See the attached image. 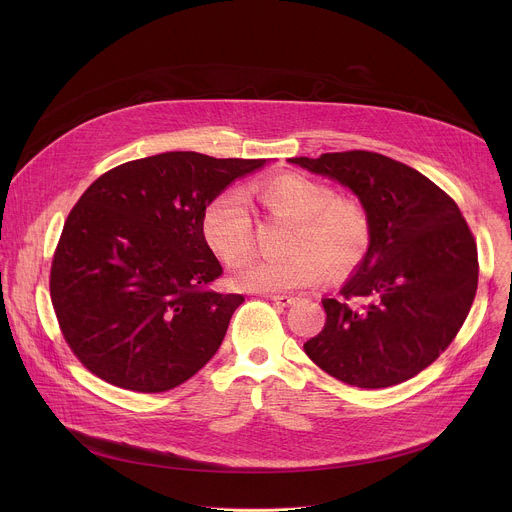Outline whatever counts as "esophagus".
Returning a JSON list of instances; mask_svg holds the SVG:
<instances>
[{
	"label": "esophagus",
	"instance_id": "obj_1",
	"mask_svg": "<svg viewBox=\"0 0 512 512\" xmlns=\"http://www.w3.org/2000/svg\"><path fill=\"white\" fill-rule=\"evenodd\" d=\"M269 298L279 306H291L300 300V296H285V294H271Z\"/></svg>",
	"mask_w": 512,
	"mask_h": 512
}]
</instances>
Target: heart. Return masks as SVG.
Here are the masks:
<instances>
[{"label":"heart","mask_w":512,"mask_h":512,"mask_svg":"<svg viewBox=\"0 0 512 512\" xmlns=\"http://www.w3.org/2000/svg\"><path fill=\"white\" fill-rule=\"evenodd\" d=\"M267 212L294 221L285 259H255L235 275L243 289L291 291L340 277L356 269L371 245L364 208L302 174H277L249 186ZM202 235L227 265H241L253 253L255 223L249 200L239 188L218 192L202 210Z\"/></svg>","instance_id":"heart-1"}]
</instances>
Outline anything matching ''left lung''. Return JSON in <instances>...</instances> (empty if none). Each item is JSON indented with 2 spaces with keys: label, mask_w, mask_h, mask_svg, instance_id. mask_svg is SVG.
<instances>
[{
  "label": "left lung",
  "mask_w": 512,
  "mask_h": 512,
  "mask_svg": "<svg viewBox=\"0 0 512 512\" xmlns=\"http://www.w3.org/2000/svg\"><path fill=\"white\" fill-rule=\"evenodd\" d=\"M348 186L367 210L371 245L326 324L304 344L334 379L360 389L399 385L440 356L460 332L478 287V251L458 204L417 170L352 150L291 158Z\"/></svg>",
  "instance_id": "obj_1"
}]
</instances>
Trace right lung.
Segmentation results:
<instances>
[{"instance_id":"right-lung-1","label":"right lung","mask_w":512,"mask_h":512,"mask_svg":"<svg viewBox=\"0 0 512 512\" xmlns=\"http://www.w3.org/2000/svg\"><path fill=\"white\" fill-rule=\"evenodd\" d=\"M263 164L166 152L125 162L83 192L54 249L50 300L87 371L164 393L214 356L245 298L210 289L223 267L204 241L202 210Z\"/></svg>"}]
</instances>
